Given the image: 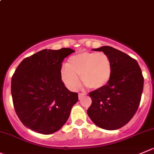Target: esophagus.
Listing matches in <instances>:
<instances>
[{
    "label": "esophagus",
    "instance_id": "esophagus-1",
    "mask_svg": "<svg viewBox=\"0 0 154 154\" xmlns=\"http://www.w3.org/2000/svg\"><path fill=\"white\" fill-rule=\"evenodd\" d=\"M85 94H83V93H79V99H82V97H85Z\"/></svg>",
    "mask_w": 154,
    "mask_h": 154
}]
</instances>
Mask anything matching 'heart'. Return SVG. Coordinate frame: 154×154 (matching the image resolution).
Here are the masks:
<instances>
[{"label": "heart", "mask_w": 154, "mask_h": 154, "mask_svg": "<svg viewBox=\"0 0 154 154\" xmlns=\"http://www.w3.org/2000/svg\"><path fill=\"white\" fill-rule=\"evenodd\" d=\"M112 63L103 52H81L70 57L67 65L62 66L61 79L72 91L83 84L90 89L97 90L106 86L112 76Z\"/></svg>", "instance_id": "heart-1"}]
</instances>
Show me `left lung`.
Returning <instances> with one entry per match:
<instances>
[{"label": "left lung", "instance_id": "8db88e82", "mask_svg": "<svg viewBox=\"0 0 154 154\" xmlns=\"http://www.w3.org/2000/svg\"><path fill=\"white\" fill-rule=\"evenodd\" d=\"M103 51L112 63V76L106 86L89 93L92 103L87 110L92 122L106 130L122 128L134 116L140 104L144 77L138 63L125 53L109 46Z\"/></svg>", "mask_w": 154, "mask_h": 154}]
</instances>
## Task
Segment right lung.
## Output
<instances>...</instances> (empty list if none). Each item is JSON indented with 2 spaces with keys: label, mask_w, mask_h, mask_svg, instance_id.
I'll use <instances>...</instances> for the list:
<instances>
[{
  "label": "right lung",
  "mask_w": 154,
  "mask_h": 154,
  "mask_svg": "<svg viewBox=\"0 0 154 154\" xmlns=\"http://www.w3.org/2000/svg\"><path fill=\"white\" fill-rule=\"evenodd\" d=\"M75 52L71 48L45 49L20 63L11 80L16 112L27 128L44 134L56 132L79 100L61 79V63Z\"/></svg>",
  "instance_id": "1"
}]
</instances>
